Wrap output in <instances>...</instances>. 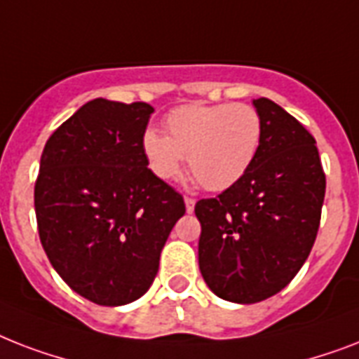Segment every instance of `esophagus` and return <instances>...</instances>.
Instances as JSON below:
<instances>
[{
  "label": "esophagus",
  "mask_w": 359,
  "mask_h": 359,
  "mask_svg": "<svg viewBox=\"0 0 359 359\" xmlns=\"http://www.w3.org/2000/svg\"><path fill=\"white\" fill-rule=\"evenodd\" d=\"M184 205H186V212L191 214L194 212V208H196V199H191V197H184Z\"/></svg>",
  "instance_id": "esophagus-1"
}]
</instances>
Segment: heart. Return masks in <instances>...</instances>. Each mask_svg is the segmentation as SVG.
<instances>
[{
    "label": "heart",
    "mask_w": 359,
    "mask_h": 359,
    "mask_svg": "<svg viewBox=\"0 0 359 359\" xmlns=\"http://www.w3.org/2000/svg\"><path fill=\"white\" fill-rule=\"evenodd\" d=\"M168 135L147 128L141 149L158 179H175L184 156L199 184L208 191L235 186L253 165L261 147L262 121L248 104L182 106L165 119Z\"/></svg>",
    "instance_id": "1"
}]
</instances>
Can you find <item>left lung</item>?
Instances as JSON below:
<instances>
[{
  "label": "left lung",
  "mask_w": 359,
  "mask_h": 359,
  "mask_svg": "<svg viewBox=\"0 0 359 359\" xmlns=\"http://www.w3.org/2000/svg\"><path fill=\"white\" fill-rule=\"evenodd\" d=\"M262 140L248 173L214 199H201L199 270L214 294L257 304L278 294L309 257L323 210L317 141L268 98L253 100Z\"/></svg>",
  "instance_id": "8db88e82"
}]
</instances>
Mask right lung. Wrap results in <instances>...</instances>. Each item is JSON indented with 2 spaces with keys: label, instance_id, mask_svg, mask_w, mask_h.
<instances>
[{
  "label": "right lung",
  "instance_id": "1",
  "mask_svg": "<svg viewBox=\"0 0 359 359\" xmlns=\"http://www.w3.org/2000/svg\"><path fill=\"white\" fill-rule=\"evenodd\" d=\"M154 109L95 98L46 141L35 184L41 244L70 289L126 306L158 273L186 212L180 194L147 168L141 137Z\"/></svg>",
  "mask_w": 359,
  "mask_h": 359
}]
</instances>
